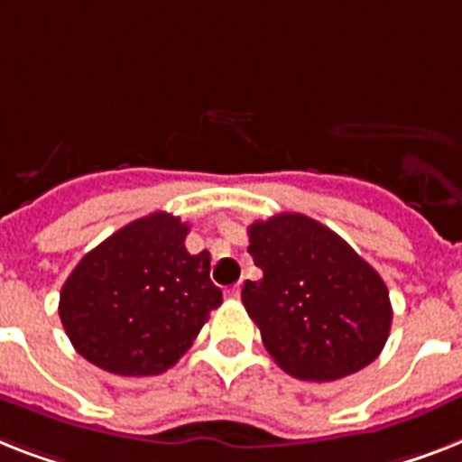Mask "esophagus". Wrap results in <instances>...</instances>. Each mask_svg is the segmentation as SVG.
<instances>
[{
    "label": "esophagus",
    "instance_id": "esophagus-1",
    "mask_svg": "<svg viewBox=\"0 0 462 462\" xmlns=\"http://www.w3.org/2000/svg\"><path fill=\"white\" fill-rule=\"evenodd\" d=\"M239 296H242V282H237L235 287L227 290V299H239Z\"/></svg>",
    "mask_w": 462,
    "mask_h": 462
}]
</instances>
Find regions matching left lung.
<instances>
[{
	"label": "left lung",
	"mask_w": 462,
	"mask_h": 462,
	"mask_svg": "<svg viewBox=\"0 0 462 462\" xmlns=\"http://www.w3.org/2000/svg\"><path fill=\"white\" fill-rule=\"evenodd\" d=\"M249 254L263 277L244 282V309L284 373L329 382L380 356L392 328L387 284L337 232L280 213L249 225Z\"/></svg>",
	"instance_id": "left-lung-1"
}]
</instances>
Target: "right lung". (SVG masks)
Segmentation results:
<instances>
[{"label":"right lung","mask_w":462,"mask_h":462,"mask_svg":"<svg viewBox=\"0 0 462 462\" xmlns=\"http://www.w3.org/2000/svg\"><path fill=\"white\" fill-rule=\"evenodd\" d=\"M189 225L156 211L127 223L82 256L59 299L75 351L106 373H166L223 303L211 254H189Z\"/></svg>","instance_id":"1"}]
</instances>
